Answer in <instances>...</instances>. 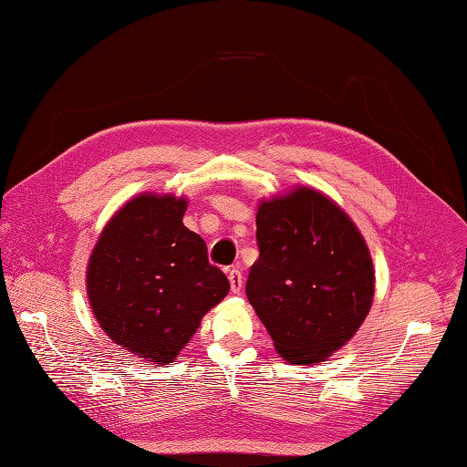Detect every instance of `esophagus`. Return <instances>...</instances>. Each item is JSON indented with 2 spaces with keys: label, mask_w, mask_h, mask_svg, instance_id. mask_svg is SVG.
<instances>
[{
  "label": "esophagus",
  "mask_w": 467,
  "mask_h": 467,
  "mask_svg": "<svg viewBox=\"0 0 467 467\" xmlns=\"http://www.w3.org/2000/svg\"><path fill=\"white\" fill-rule=\"evenodd\" d=\"M229 283H231V290L234 292V295H238V292L243 290V273L238 268H233L229 273Z\"/></svg>",
  "instance_id": "obj_1"
}]
</instances>
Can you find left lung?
<instances>
[{"instance_id":"obj_1","label":"left lung","mask_w":467,"mask_h":467,"mask_svg":"<svg viewBox=\"0 0 467 467\" xmlns=\"http://www.w3.org/2000/svg\"><path fill=\"white\" fill-rule=\"evenodd\" d=\"M256 243L246 298L276 352L290 364L324 362L372 308L376 276L362 233L330 197L298 184L260 201Z\"/></svg>"}]
</instances>
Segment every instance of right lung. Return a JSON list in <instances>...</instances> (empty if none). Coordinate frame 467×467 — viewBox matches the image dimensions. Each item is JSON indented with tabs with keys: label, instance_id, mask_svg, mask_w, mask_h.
<instances>
[{
	"label": "right lung",
	"instance_id": "1",
	"mask_svg": "<svg viewBox=\"0 0 467 467\" xmlns=\"http://www.w3.org/2000/svg\"><path fill=\"white\" fill-rule=\"evenodd\" d=\"M189 201L140 192L119 209L87 263V298L103 332L147 362L171 364L231 285L182 224Z\"/></svg>",
	"mask_w": 467,
	"mask_h": 467
}]
</instances>
